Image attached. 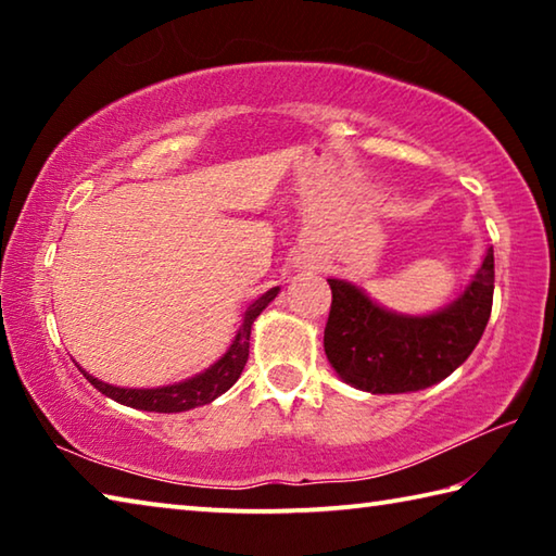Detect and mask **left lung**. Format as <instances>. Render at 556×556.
Listing matches in <instances>:
<instances>
[{
  "instance_id": "obj_1",
  "label": "left lung",
  "mask_w": 556,
  "mask_h": 556,
  "mask_svg": "<svg viewBox=\"0 0 556 556\" xmlns=\"http://www.w3.org/2000/svg\"><path fill=\"white\" fill-rule=\"evenodd\" d=\"M493 248L454 304L427 316L388 312L351 281L328 279L331 314L324 348L343 382L372 394L431 388L481 341L493 308Z\"/></svg>"
}]
</instances>
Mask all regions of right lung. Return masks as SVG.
Segmentation results:
<instances>
[{"label": "right lung", "instance_id": "1", "mask_svg": "<svg viewBox=\"0 0 556 556\" xmlns=\"http://www.w3.org/2000/svg\"><path fill=\"white\" fill-rule=\"evenodd\" d=\"M277 294H279V287H271L260 299L252 301L248 308H244L240 328H238V333H235L228 351H225V355L218 363H213L208 370L199 372L195 378H188V380L176 382V384H166V388L131 390V388H115V384L102 382L98 378H92V375H88L86 370H80V372L86 375V380L92 384V388L100 390L102 394H108L110 400L127 404V407L144 409V412H164V414L201 407V404H208L215 397H220L223 392H228L232 384L238 382L244 363H248V355H250L252 324H255V318L265 312L269 301Z\"/></svg>", "mask_w": 556, "mask_h": 556}]
</instances>
